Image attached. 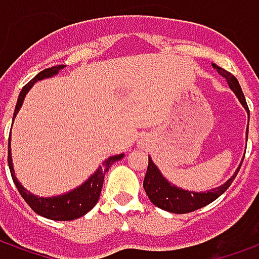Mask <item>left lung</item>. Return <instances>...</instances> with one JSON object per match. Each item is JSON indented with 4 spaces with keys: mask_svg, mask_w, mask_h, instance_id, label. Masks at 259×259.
I'll return each instance as SVG.
<instances>
[{
    "mask_svg": "<svg viewBox=\"0 0 259 259\" xmlns=\"http://www.w3.org/2000/svg\"><path fill=\"white\" fill-rule=\"evenodd\" d=\"M212 66H214V69H217V72L223 78L227 79L228 86L237 95L241 105L244 106V109L248 112V116H249L247 100H245V96L241 91V86L237 78L234 75H231L230 72H227L226 69L217 66L215 63H212ZM240 167L233 174V177L228 179L223 186H220L217 189L208 190L207 193H194V191H189V190L179 189V187L173 186L171 183H168L163 177V174L160 173L157 166L153 163V160L149 157V166H147V171H146V176H144L143 187L146 194L149 196L150 201L156 207L168 211V212H174V214H186V212H191V211H196L198 208H201V207H205L207 204L217 200L218 197L231 186L235 176L238 174Z\"/></svg>",
    "mask_w": 259,
    "mask_h": 259,
    "instance_id": "obj_1",
    "label": "left lung"
}]
</instances>
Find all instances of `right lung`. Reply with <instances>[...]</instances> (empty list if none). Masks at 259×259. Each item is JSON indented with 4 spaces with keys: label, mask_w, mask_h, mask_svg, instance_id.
<instances>
[{
    "label": "right lung",
    "mask_w": 259,
    "mask_h": 259,
    "mask_svg": "<svg viewBox=\"0 0 259 259\" xmlns=\"http://www.w3.org/2000/svg\"><path fill=\"white\" fill-rule=\"evenodd\" d=\"M62 68H65V65H58V66H52V68H48V69H44L32 80H29L22 88V91H21L18 96V100H17V106H15V110H14L12 120L15 119L19 107L22 106V102L25 99V95L32 88L33 83L38 82V80H41V79L54 76ZM123 156L124 154H117V156H112V157L105 160L102 163V166H99V168L82 186H79L78 189L72 190V191L66 193V194H62V196L42 198V197L33 196L29 191H26L21 186V183L17 180L15 173H14V167H12L11 137L8 140V166H10L12 180L15 183V187L18 189L19 194L22 196V198L25 200L26 204L36 214H39V215L45 218H49V220H55V221H70V220H75V218L85 215L86 212H89V211L92 210L93 207L96 205V203H98V200H99L102 186H103V180H105V174H106L107 170L110 168V166L115 161L123 159Z\"/></svg>",
    "instance_id": "add662e5"
}]
</instances>
